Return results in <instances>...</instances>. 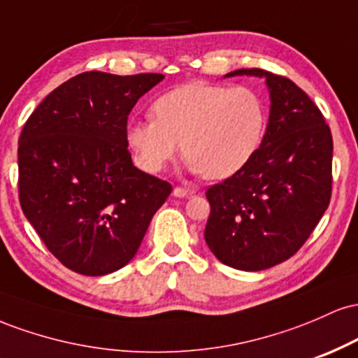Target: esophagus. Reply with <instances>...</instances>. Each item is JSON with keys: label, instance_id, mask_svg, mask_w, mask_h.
<instances>
[{"label": "esophagus", "instance_id": "34e87169", "mask_svg": "<svg viewBox=\"0 0 358 358\" xmlns=\"http://www.w3.org/2000/svg\"><path fill=\"white\" fill-rule=\"evenodd\" d=\"M173 195L178 196V199H192V196L195 195V192L190 190V188L175 187V188H173Z\"/></svg>", "mask_w": 358, "mask_h": 358}]
</instances>
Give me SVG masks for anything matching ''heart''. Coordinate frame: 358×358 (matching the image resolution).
I'll return each instance as SVG.
<instances>
[{"mask_svg": "<svg viewBox=\"0 0 358 358\" xmlns=\"http://www.w3.org/2000/svg\"><path fill=\"white\" fill-rule=\"evenodd\" d=\"M155 119L127 126V145L146 171H162L178 156L208 180L236 175L249 163L266 129L264 102L249 87L190 82L153 102Z\"/></svg>", "mask_w": 358, "mask_h": 358, "instance_id": "b5f03b06", "label": "heart"}]
</instances>
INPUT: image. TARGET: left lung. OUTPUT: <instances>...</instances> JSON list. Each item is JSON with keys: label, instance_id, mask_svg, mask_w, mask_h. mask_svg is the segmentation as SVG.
Masks as SVG:
<instances>
[{"label": "left lung", "instance_id": "obj_1", "mask_svg": "<svg viewBox=\"0 0 358 358\" xmlns=\"http://www.w3.org/2000/svg\"><path fill=\"white\" fill-rule=\"evenodd\" d=\"M269 122L249 163L207 190L210 217L205 242L213 256L241 271H262L296 254L315 231L331 196L334 139L322 110L293 80L262 71Z\"/></svg>", "mask_w": 358, "mask_h": 358}]
</instances>
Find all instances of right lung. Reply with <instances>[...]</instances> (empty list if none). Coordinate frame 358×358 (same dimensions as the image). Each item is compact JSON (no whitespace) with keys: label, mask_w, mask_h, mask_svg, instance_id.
<instances>
[{"label":"right lung","mask_w":358,"mask_h":358,"mask_svg":"<svg viewBox=\"0 0 358 358\" xmlns=\"http://www.w3.org/2000/svg\"><path fill=\"white\" fill-rule=\"evenodd\" d=\"M162 73L84 72L52 90L18 141L20 205L65 268L104 276L126 266L171 185L138 170L127 116Z\"/></svg>","instance_id":"add662e5"}]
</instances>
